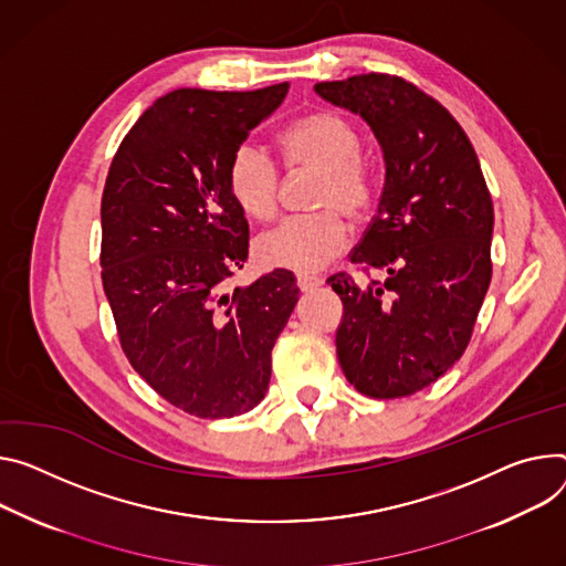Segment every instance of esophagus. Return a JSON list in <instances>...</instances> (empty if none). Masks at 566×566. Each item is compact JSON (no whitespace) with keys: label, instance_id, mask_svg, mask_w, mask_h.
I'll list each match as a JSON object with an SVG mask.
<instances>
[{"label":"esophagus","instance_id":"1","mask_svg":"<svg viewBox=\"0 0 566 566\" xmlns=\"http://www.w3.org/2000/svg\"><path fill=\"white\" fill-rule=\"evenodd\" d=\"M318 286H323V280H321V277H314V275H297V289H300L302 293H310V291H314V289H318Z\"/></svg>","mask_w":566,"mask_h":566}]
</instances>
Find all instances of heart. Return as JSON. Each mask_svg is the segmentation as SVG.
<instances>
[{
  "instance_id": "b5f03b06",
  "label": "heart",
  "mask_w": 566,
  "mask_h": 566,
  "mask_svg": "<svg viewBox=\"0 0 566 566\" xmlns=\"http://www.w3.org/2000/svg\"><path fill=\"white\" fill-rule=\"evenodd\" d=\"M280 146L289 171H316L310 208L318 212L284 219L256 237L254 256L269 269L314 273L327 266L347 245V219H364L375 198V180L361 160V135L334 113L318 111L293 122ZM228 189L239 210L266 221L277 212L282 176L269 153L252 142L241 144L228 165Z\"/></svg>"
}]
</instances>
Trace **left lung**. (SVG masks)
<instances>
[{"label": "left lung", "instance_id": "obj_1", "mask_svg": "<svg viewBox=\"0 0 566 566\" xmlns=\"http://www.w3.org/2000/svg\"><path fill=\"white\" fill-rule=\"evenodd\" d=\"M314 90L368 122L386 163L377 214L349 252L386 280H327L343 302L338 361L361 395L408 397L472 338L492 280V198L465 130L413 83L370 72Z\"/></svg>", "mask_w": 566, "mask_h": 566}]
</instances>
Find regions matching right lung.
Instances as JSON below:
<instances>
[{
    "label": "right lung",
    "mask_w": 566,
    "mask_h": 566,
    "mask_svg": "<svg viewBox=\"0 0 566 566\" xmlns=\"http://www.w3.org/2000/svg\"><path fill=\"white\" fill-rule=\"evenodd\" d=\"M289 83L254 92L174 90L119 144L101 198V280L135 373L196 418L260 403L271 352L300 289L275 269L228 280L248 260V221L228 165Z\"/></svg>",
    "instance_id": "add662e5"
}]
</instances>
